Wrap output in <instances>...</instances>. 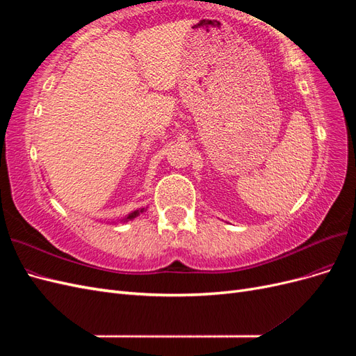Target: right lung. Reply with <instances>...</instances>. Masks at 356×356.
<instances>
[{
  "instance_id": "add662e5",
  "label": "right lung",
  "mask_w": 356,
  "mask_h": 356,
  "mask_svg": "<svg viewBox=\"0 0 356 356\" xmlns=\"http://www.w3.org/2000/svg\"><path fill=\"white\" fill-rule=\"evenodd\" d=\"M139 212H143V209H141V211H135V212H132V213L129 215V217H127V220H132V218H135Z\"/></svg>"
}]
</instances>
